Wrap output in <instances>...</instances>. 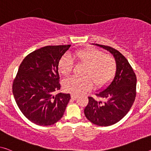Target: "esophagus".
Wrapping results in <instances>:
<instances>
[{
    "mask_svg": "<svg viewBox=\"0 0 151 151\" xmlns=\"http://www.w3.org/2000/svg\"><path fill=\"white\" fill-rule=\"evenodd\" d=\"M78 96L76 95V94H74V93H72L71 94V98L73 99V100H75V99L77 98Z\"/></svg>",
    "mask_w": 151,
    "mask_h": 151,
    "instance_id": "obj_1",
    "label": "esophagus"
}]
</instances>
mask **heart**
<instances>
[{
	"label": "heart",
	"instance_id": "obj_1",
	"mask_svg": "<svg viewBox=\"0 0 151 151\" xmlns=\"http://www.w3.org/2000/svg\"><path fill=\"white\" fill-rule=\"evenodd\" d=\"M73 59L78 63L85 64L82 76H73L63 83L64 89L70 93L78 94L87 91L93 86L101 87L109 83L115 74L116 64L114 57L106 54L98 49L85 48L76 51ZM73 61L71 56L64 55L60 60L58 69L64 76H68L73 71Z\"/></svg>",
	"mask_w": 151,
	"mask_h": 151
}]
</instances>
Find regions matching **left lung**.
I'll return each instance as SVG.
<instances>
[{"instance_id":"8db88e82","label":"left lung","mask_w":151,"mask_h":151,"mask_svg":"<svg viewBox=\"0 0 151 151\" xmlns=\"http://www.w3.org/2000/svg\"><path fill=\"white\" fill-rule=\"evenodd\" d=\"M96 45L112 54L116 61V73L111 84L96 93L100 100L88 98L84 113L93 124L109 126L124 117L133 105L136 95V76L129 62L119 51L109 46Z\"/></svg>"}]
</instances>
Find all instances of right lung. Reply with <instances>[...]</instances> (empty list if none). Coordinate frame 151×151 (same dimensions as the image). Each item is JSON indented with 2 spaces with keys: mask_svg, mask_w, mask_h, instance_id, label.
Instances as JSON below:
<instances>
[{
  "mask_svg": "<svg viewBox=\"0 0 151 151\" xmlns=\"http://www.w3.org/2000/svg\"><path fill=\"white\" fill-rule=\"evenodd\" d=\"M70 45L46 46L24 58L13 83V93L21 112L38 125L48 126L64 115L70 100L69 93H60L58 64Z\"/></svg>",
  "mask_w": 151,
  "mask_h": 151,
  "instance_id": "1",
  "label": "right lung"
}]
</instances>
